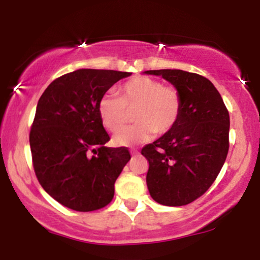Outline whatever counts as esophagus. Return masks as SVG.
Wrapping results in <instances>:
<instances>
[{"instance_id": "esophagus-1", "label": "esophagus", "mask_w": 260, "mask_h": 260, "mask_svg": "<svg viewBox=\"0 0 260 260\" xmlns=\"http://www.w3.org/2000/svg\"><path fill=\"white\" fill-rule=\"evenodd\" d=\"M131 154L137 155V154H138V150H137V149H132V150H131Z\"/></svg>"}]
</instances>
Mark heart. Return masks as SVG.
Wrapping results in <instances>:
<instances>
[{
    "label": "heart",
    "instance_id": "heart-1",
    "mask_svg": "<svg viewBox=\"0 0 260 260\" xmlns=\"http://www.w3.org/2000/svg\"><path fill=\"white\" fill-rule=\"evenodd\" d=\"M181 94L174 85H164L150 77H134L118 89V96L106 94L99 103V115L104 127L118 132L129 120L134 109L133 126L116 134L115 144L128 145L149 142L157 134L170 132L180 117Z\"/></svg>",
    "mask_w": 260,
    "mask_h": 260
}]
</instances>
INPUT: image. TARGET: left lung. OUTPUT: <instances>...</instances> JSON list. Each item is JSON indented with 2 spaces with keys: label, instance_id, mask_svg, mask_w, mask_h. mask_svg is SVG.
I'll list each match as a JSON object with an SVG mask.
<instances>
[{
  "label": "left lung",
  "instance_id": "left-lung-1",
  "mask_svg": "<svg viewBox=\"0 0 260 260\" xmlns=\"http://www.w3.org/2000/svg\"><path fill=\"white\" fill-rule=\"evenodd\" d=\"M180 91L182 107L175 127L142 149L149 161L151 198L168 207L189 204L214 183L229 153L230 116L213 83L181 70L147 71Z\"/></svg>",
  "mask_w": 260,
  "mask_h": 260
}]
</instances>
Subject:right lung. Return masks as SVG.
<instances>
[{"mask_svg":"<svg viewBox=\"0 0 260 260\" xmlns=\"http://www.w3.org/2000/svg\"><path fill=\"white\" fill-rule=\"evenodd\" d=\"M129 72L77 70L63 74L39 99L29 142L35 175L55 201L76 211L106 207L131 159L126 147L107 148L99 103Z\"/></svg>","mask_w":260,"mask_h":260,"instance_id":"right-lung-1","label":"right lung"}]
</instances>
